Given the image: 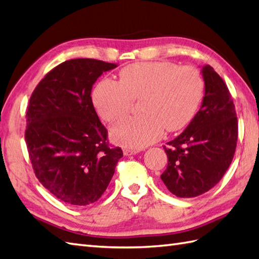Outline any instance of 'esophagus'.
Instances as JSON below:
<instances>
[{
  "label": "esophagus",
  "instance_id": "obj_1",
  "mask_svg": "<svg viewBox=\"0 0 259 259\" xmlns=\"http://www.w3.org/2000/svg\"><path fill=\"white\" fill-rule=\"evenodd\" d=\"M139 152H140V150H137V149H123L124 155H135Z\"/></svg>",
  "mask_w": 259,
  "mask_h": 259
}]
</instances>
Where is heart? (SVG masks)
Returning <instances> with one entry per match:
<instances>
[{
    "label": "heart",
    "mask_w": 259,
    "mask_h": 259,
    "mask_svg": "<svg viewBox=\"0 0 259 259\" xmlns=\"http://www.w3.org/2000/svg\"><path fill=\"white\" fill-rule=\"evenodd\" d=\"M204 80L196 68L166 62L125 66L119 80L102 79L94 89V105L107 121L123 117L132 99L140 100L142 115L120 120L110 129L112 140L130 149L157 141L164 128L178 131L194 117L201 105Z\"/></svg>",
    "instance_id": "heart-1"
}]
</instances>
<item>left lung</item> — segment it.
Segmentation results:
<instances>
[{
  "instance_id": "8db88e82",
  "label": "left lung",
  "mask_w": 259,
  "mask_h": 259,
  "mask_svg": "<svg viewBox=\"0 0 259 259\" xmlns=\"http://www.w3.org/2000/svg\"><path fill=\"white\" fill-rule=\"evenodd\" d=\"M204 97L188 127L164 147L167 166L161 180L178 197H195L223 178L235 153L238 123L226 83L209 65L203 66Z\"/></svg>"
}]
</instances>
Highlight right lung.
I'll return each mask as SVG.
<instances>
[{"label": "right lung", "mask_w": 259, "mask_h": 259, "mask_svg": "<svg viewBox=\"0 0 259 259\" xmlns=\"http://www.w3.org/2000/svg\"><path fill=\"white\" fill-rule=\"evenodd\" d=\"M117 64L69 59L51 70L33 92L25 140L36 178L59 200L86 206L99 200L122 150L107 143L96 112L93 85Z\"/></svg>", "instance_id": "add662e5"}]
</instances>
